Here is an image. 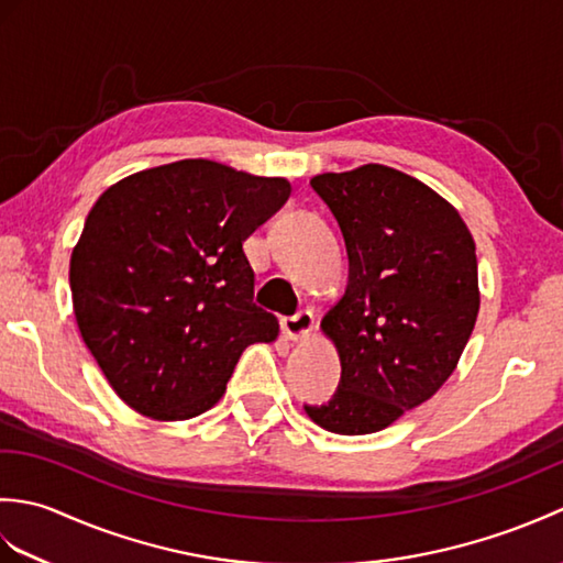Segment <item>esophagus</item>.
<instances>
[{
  "label": "esophagus",
  "instance_id": "1",
  "mask_svg": "<svg viewBox=\"0 0 563 563\" xmlns=\"http://www.w3.org/2000/svg\"><path fill=\"white\" fill-rule=\"evenodd\" d=\"M283 331L288 333L290 341H305L309 339V333L314 331V314L309 309H302L295 317H285L283 319Z\"/></svg>",
  "mask_w": 563,
  "mask_h": 563
}]
</instances>
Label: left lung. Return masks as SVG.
<instances>
[{"label":"left lung","mask_w":563,"mask_h":563,"mask_svg":"<svg viewBox=\"0 0 563 563\" xmlns=\"http://www.w3.org/2000/svg\"><path fill=\"white\" fill-rule=\"evenodd\" d=\"M309 184L341 227L349 288L321 319L339 351V389L305 411L331 433H377L457 367L482 302L476 246L445 198L391 166Z\"/></svg>","instance_id":"left-lung-1"}]
</instances>
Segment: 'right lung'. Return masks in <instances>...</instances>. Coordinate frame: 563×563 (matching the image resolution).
Here are the masks:
<instances>
[{
  "label": "right lung",
  "instance_id": "add662e5",
  "mask_svg": "<svg viewBox=\"0 0 563 563\" xmlns=\"http://www.w3.org/2000/svg\"><path fill=\"white\" fill-rule=\"evenodd\" d=\"M288 178L181 159L106 188L69 261L77 327L113 391L154 421L222 399L239 355L278 339L254 305L244 242L290 198Z\"/></svg>",
  "mask_w": 563,
  "mask_h": 563
}]
</instances>
